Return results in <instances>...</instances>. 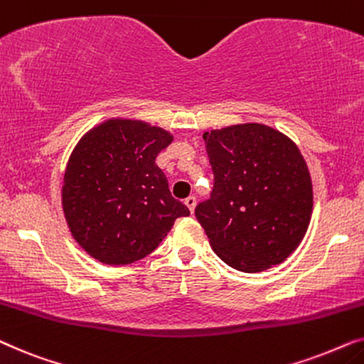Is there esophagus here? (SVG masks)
Listing matches in <instances>:
<instances>
[{
    "mask_svg": "<svg viewBox=\"0 0 364 364\" xmlns=\"http://www.w3.org/2000/svg\"><path fill=\"white\" fill-rule=\"evenodd\" d=\"M185 205L190 208V211L193 213V211H195V208H196V198L195 196H188L185 200Z\"/></svg>",
    "mask_w": 364,
    "mask_h": 364,
    "instance_id": "esophagus-1",
    "label": "esophagus"
}]
</instances>
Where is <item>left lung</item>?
<instances>
[{
	"mask_svg": "<svg viewBox=\"0 0 364 364\" xmlns=\"http://www.w3.org/2000/svg\"><path fill=\"white\" fill-rule=\"evenodd\" d=\"M203 139L215 186L195 215L213 251L243 273L283 263L313 211L311 176L298 146L259 123L211 129Z\"/></svg>",
	"mask_w": 364,
	"mask_h": 364,
	"instance_id": "obj_1",
	"label": "left lung"
}]
</instances>
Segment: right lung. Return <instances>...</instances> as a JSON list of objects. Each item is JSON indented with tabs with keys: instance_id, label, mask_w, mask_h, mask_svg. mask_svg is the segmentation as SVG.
<instances>
[{
	"instance_id": "1",
	"label": "right lung",
	"mask_w": 364,
	"mask_h": 364,
	"mask_svg": "<svg viewBox=\"0 0 364 364\" xmlns=\"http://www.w3.org/2000/svg\"><path fill=\"white\" fill-rule=\"evenodd\" d=\"M173 134L139 119L111 118L73 149L61 203L73 238L105 264H129L153 253L176 218L190 210L174 200L154 159Z\"/></svg>"
}]
</instances>
